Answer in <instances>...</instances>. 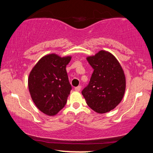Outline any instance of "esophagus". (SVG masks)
<instances>
[{"instance_id":"34e87169","label":"esophagus","mask_w":153,"mask_h":153,"mask_svg":"<svg viewBox=\"0 0 153 153\" xmlns=\"http://www.w3.org/2000/svg\"><path fill=\"white\" fill-rule=\"evenodd\" d=\"M81 89V85H78V86H77V87H75V88H74V90L76 91H80Z\"/></svg>"}]
</instances>
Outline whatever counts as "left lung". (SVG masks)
<instances>
[{
	"instance_id": "8db88e82",
	"label": "left lung",
	"mask_w": 153,
	"mask_h": 153,
	"mask_svg": "<svg viewBox=\"0 0 153 153\" xmlns=\"http://www.w3.org/2000/svg\"><path fill=\"white\" fill-rule=\"evenodd\" d=\"M87 60L94 71L81 93L93 111L98 114L107 113L118 106L124 96V72L115 56L104 50L88 57Z\"/></svg>"
}]
</instances>
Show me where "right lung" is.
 <instances>
[{
    "instance_id": "obj_1",
    "label": "right lung",
    "mask_w": 153,
    "mask_h": 153,
    "mask_svg": "<svg viewBox=\"0 0 153 153\" xmlns=\"http://www.w3.org/2000/svg\"><path fill=\"white\" fill-rule=\"evenodd\" d=\"M71 56L51 53L37 62L29 74L28 88L39 110L48 116L57 114L65 106L72 90L66 66Z\"/></svg>"
}]
</instances>
